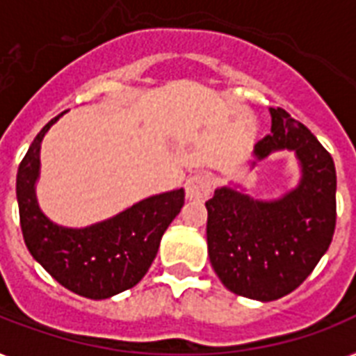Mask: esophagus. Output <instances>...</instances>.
Wrapping results in <instances>:
<instances>
[{
    "label": "esophagus",
    "instance_id": "esophagus-1",
    "mask_svg": "<svg viewBox=\"0 0 356 356\" xmlns=\"http://www.w3.org/2000/svg\"><path fill=\"white\" fill-rule=\"evenodd\" d=\"M184 192H186V200L190 201H203L207 200L212 192V179L207 173H194L188 177L184 184Z\"/></svg>",
    "mask_w": 356,
    "mask_h": 356
}]
</instances>
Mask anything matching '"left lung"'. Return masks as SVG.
Here are the masks:
<instances>
[{"mask_svg":"<svg viewBox=\"0 0 356 356\" xmlns=\"http://www.w3.org/2000/svg\"><path fill=\"white\" fill-rule=\"evenodd\" d=\"M271 134L254 145V161L292 151L301 177L275 200H254L240 184L220 186L205 203L211 264L233 293L275 301L310 275L337 225V170L329 151L284 108H270Z\"/></svg>","mask_w":356,"mask_h":356,"instance_id":"left-lung-1","label":"left lung"}]
</instances>
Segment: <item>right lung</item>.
Returning a JSON list of instances; mask_svg holds the SVG:
<instances>
[{"instance_id": "right-lung-1", "label": "right lung", "mask_w": 356, "mask_h": 356, "mask_svg": "<svg viewBox=\"0 0 356 356\" xmlns=\"http://www.w3.org/2000/svg\"><path fill=\"white\" fill-rule=\"evenodd\" d=\"M60 116L44 125L19 162V225L33 259L55 281L83 298L108 299L138 284L147 273L162 234L184 205V190L145 197L88 227H63L51 222L36 200V181L40 177L42 140Z\"/></svg>"}]
</instances>
